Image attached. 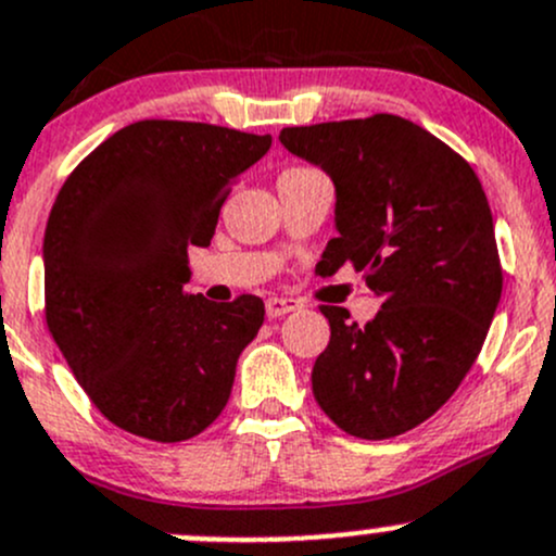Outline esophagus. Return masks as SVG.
I'll use <instances>...</instances> for the list:
<instances>
[{
	"label": "esophagus",
	"instance_id": "obj_1",
	"mask_svg": "<svg viewBox=\"0 0 556 556\" xmlns=\"http://www.w3.org/2000/svg\"><path fill=\"white\" fill-rule=\"evenodd\" d=\"M295 309H301V304H299V301H293V299H277V295H274V299L266 301V314L271 319L285 317V314H290Z\"/></svg>",
	"mask_w": 556,
	"mask_h": 556
}]
</instances>
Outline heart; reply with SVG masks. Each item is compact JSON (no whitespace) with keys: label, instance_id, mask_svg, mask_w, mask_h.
I'll return each instance as SVG.
<instances>
[{"label":"heart","instance_id":"1","mask_svg":"<svg viewBox=\"0 0 556 556\" xmlns=\"http://www.w3.org/2000/svg\"><path fill=\"white\" fill-rule=\"evenodd\" d=\"M293 169H306V166H293ZM293 169H288V172H293Z\"/></svg>","mask_w":556,"mask_h":556}]
</instances>
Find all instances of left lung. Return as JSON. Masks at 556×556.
<instances>
[{"instance_id": "obj_1", "label": "left lung", "mask_w": 556, "mask_h": 556, "mask_svg": "<svg viewBox=\"0 0 556 556\" xmlns=\"http://www.w3.org/2000/svg\"><path fill=\"white\" fill-rule=\"evenodd\" d=\"M279 142L330 174L336 228L317 268L363 271L382 309L368 325L319 306L330 344L312 368L319 408L382 441L417 428L479 357L503 290L495 226L468 161L406 117L282 128Z\"/></svg>"}]
</instances>
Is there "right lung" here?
I'll return each mask as SVG.
<instances>
[{"label": "right lung", "instance_id": "obj_1", "mask_svg": "<svg viewBox=\"0 0 556 556\" xmlns=\"http://www.w3.org/2000/svg\"><path fill=\"white\" fill-rule=\"evenodd\" d=\"M268 134L137 121L61 185L45 228V323L93 406L121 430L174 444L210 428L231 397L266 306L185 293L188 247L215 237L239 174Z\"/></svg>", "mask_w": 556, "mask_h": 556}]
</instances>
